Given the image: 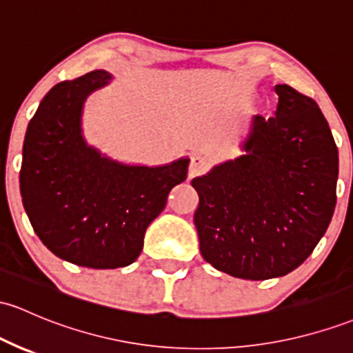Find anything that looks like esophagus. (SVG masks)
<instances>
[{"label": "esophagus", "instance_id": "34e87169", "mask_svg": "<svg viewBox=\"0 0 353 353\" xmlns=\"http://www.w3.org/2000/svg\"><path fill=\"white\" fill-rule=\"evenodd\" d=\"M208 169V159L201 154H194L191 157V164H189V177H196L203 174Z\"/></svg>", "mask_w": 353, "mask_h": 353}]
</instances>
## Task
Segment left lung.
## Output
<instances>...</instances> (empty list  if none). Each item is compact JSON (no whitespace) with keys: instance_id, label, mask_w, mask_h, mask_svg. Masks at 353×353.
I'll return each instance as SVG.
<instances>
[{"instance_id":"obj_1","label":"left lung","mask_w":353,"mask_h":353,"mask_svg":"<svg viewBox=\"0 0 353 353\" xmlns=\"http://www.w3.org/2000/svg\"><path fill=\"white\" fill-rule=\"evenodd\" d=\"M274 117L254 115L243 156L194 177L201 254L243 280L285 276L327 231L336 203L339 149L313 99L276 85Z\"/></svg>"}]
</instances>
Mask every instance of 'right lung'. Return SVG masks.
<instances>
[{
	"instance_id": "right-lung-1",
	"label": "right lung",
	"mask_w": 353,
	"mask_h": 353,
	"mask_svg": "<svg viewBox=\"0 0 353 353\" xmlns=\"http://www.w3.org/2000/svg\"><path fill=\"white\" fill-rule=\"evenodd\" d=\"M110 80L95 70L57 83L30 120L19 170L23 206L41 243L58 258L95 270L139 258L147 226L189 165L188 157L157 168L122 164L87 144L85 100Z\"/></svg>"
}]
</instances>
